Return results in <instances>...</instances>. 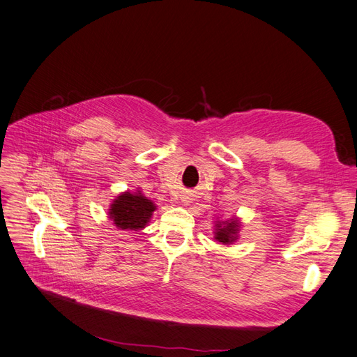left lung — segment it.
<instances>
[{
    "instance_id": "obj_1",
    "label": "left lung",
    "mask_w": 357,
    "mask_h": 357,
    "mask_svg": "<svg viewBox=\"0 0 357 357\" xmlns=\"http://www.w3.org/2000/svg\"><path fill=\"white\" fill-rule=\"evenodd\" d=\"M240 231V220L231 219V220H218L214 225V238L222 244H232L238 238Z\"/></svg>"
}]
</instances>
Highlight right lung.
I'll use <instances>...</instances> for the list:
<instances>
[{"label":"right lung","instance_id":"right-lung-1","mask_svg":"<svg viewBox=\"0 0 357 357\" xmlns=\"http://www.w3.org/2000/svg\"><path fill=\"white\" fill-rule=\"evenodd\" d=\"M156 210L153 201L147 199L142 192H123L110 205L109 218L121 231H139L146 228Z\"/></svg>","mask_w":357,"mask_h":357}]
</instances>
